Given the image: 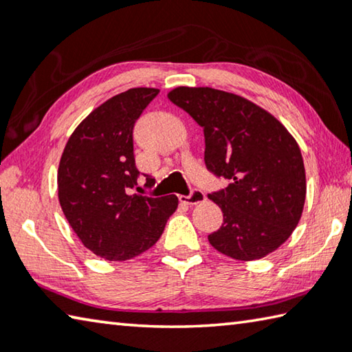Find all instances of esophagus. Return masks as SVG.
<instances>
[{
	"instance_id": "34e87169",
	"label": "esophagus",
	"mask_w": 352,
	"mask_h": 352,
	"mask_svg": "<svg viewBox=\"0 0 352 352\" xmlns=\"http://www.w3.org/2000/svg\"><path fill=\"white\" fill-rule=\"evenodd\" d=\"M206 195L204 190L200 189H192V192L189 195H180V201L184 205H189V206H194V205H199L201 201H205Z\"/></svg>"
}]
</instances>
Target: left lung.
I'll list each match as a JSON object with an SVG mask.
<instances>
[{
  "mask_svg": "<svg viewBox=\"0 0 352 352\" xmlns=\"http://www.w3.org/2000/svg\"><path fill=\"white\" fill-rule=\"evenodd\" d=\"M168 98L205 135V164L228 186L208 194L223 223L211 245L237 261L264 258L300 222L306 172L296 141L278 119L242 96L210 87H178Z\"/></svg>",
  "mask_w": 352,
  "mask_h": 352,
  "instance_id": "1",
  "label": "left lung"
}]
</instances>
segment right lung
<instances>
[{"label":"right lung","mask_w":352,"mask_h":352,"mask_svg":"<svg viewBox=\"0 0 352 352\" xmlns=\"http://www.w3.org/2000/svg\"><path fill=\"white\" fill-rule=\"evenodd\" d=\"M158 93L130 88L105 100L63 148L57 172L62 211L83 245L107 261L132 259L155 245L178 206L177 195L130 194L140 175L133 126Z\"/></svg>","instance_id":"obj_1"}]
</instances>
